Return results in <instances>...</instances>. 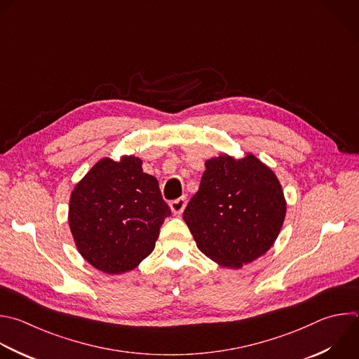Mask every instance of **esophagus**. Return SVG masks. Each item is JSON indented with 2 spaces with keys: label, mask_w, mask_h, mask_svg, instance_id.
<instances>
[{
  "label": "esophagus",
  "mask_w": 359,
  "mask_h": 359,
  "mask_svg": "<svg viewBox=\"0 0 359 359\" xmlns=\"http://www.w3.org/2000/svg\"><path fill=\"white\" fill-rule=\"evenodd\" d=\"M186 204H187L186 197H180V198H177V200H175V201L170 203V210H172V212H173L175 215H179V214L183 212Z\"/></svg>",
  "instance_id": "esophagus-1"
}]
</instances>
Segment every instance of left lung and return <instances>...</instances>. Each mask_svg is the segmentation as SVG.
<instances>
[{"label": "left lung", "mask_w": 359, "mask_h": 359, "mask_svg": "<svg viewBox=\"0 0 359 359\" xmlns=\"http://www.w3.org/2000/svg\"><path fill=\"white\" fill-rule=\"evenodd\" d=\"M186 221L197 248L219 266L240 269L265 255L286 217V198L275 172L247 152L205 161Z\"/></svg>", "instance_id": "left-lung-1"}]
</instances>
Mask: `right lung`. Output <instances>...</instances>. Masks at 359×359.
I'll return each mask as SVG.
<instances>
[{
  "instance_id": "right-lung-1",
  "label": "right lung",
  "mask_w": 359,
  "mask_h": 359,
  "mask_svg": "<svg viewBox=\"0 0 359 359\" xmlns=\"http://www.w3.org/2000/svg\"><path fill=\"white\" fill-rule=\"evenodd\" d=\"M169 215L156 177L145 173L142 159L134 155L100 159L74 186L69 201L77 251L108 275L130 272L149 257Z\"/></svg>"
}]
</instances>
